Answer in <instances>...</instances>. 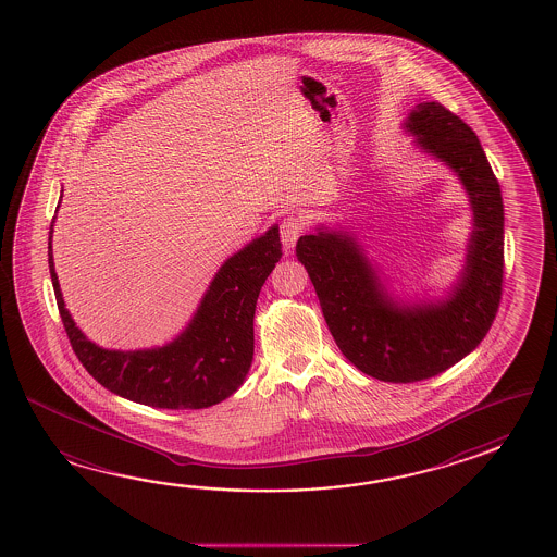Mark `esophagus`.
<instances>
[{"label": "esophagus", "mask_w": 557, "mask_h": 557, "mask_svg": "<svg viewBox=\"0 0 557 557\" xmlns=\"http://www.w3.org/2000/svg\"><path fill=\"white\" fill-rule=\"evenodd\" d=\"M305 233V223L298 216H286L281 223V238H283L284 252H290L295 249L296 240L302 237Z\"/></svg>", "instance_id": "34e87169"}]
</instances>
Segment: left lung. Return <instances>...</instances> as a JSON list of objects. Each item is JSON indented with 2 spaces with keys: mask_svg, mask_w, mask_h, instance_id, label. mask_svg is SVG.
<instances>
[{
  "mask_svg": "<svg viewBox=\"0 0 557 557\" xmlns=\"http://www.w3.org/2000/svg\"><path fill=\"white\" fill-rule=\"evenodd\" d=\"M404 129L422 153L460 178L472 207L462 271L438 300H398L355 233L319 225L296 243L334 341L358 370L384 382L432 379L484 341L504 281L502 190L480 139L436 101L408 113Z\"/></svg>",
  "mask_w": 557,
  "mask_h": 557,
  "instance_id": "1",
  "label": "left lung"
}]
</instances>
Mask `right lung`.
<instances>
[{
  "instance_id": "obj_1",
  "label": "right lung",
  "mask_w": 557,
  "mask_h": 557,
  "mask_svg": "<svg viewBox=\"0 0 557 557\" xmlns=\"http://www.w3.org/2000/svg\"><path fill=\"white\" fill-rule=\"evenodd\" d=\"M53 223L55 216L49 226L48 261L61 320L79 362L101 386L131 403L166 410L209 408L240 388L255 352L257 298L283 257L278 225L221 264L189 324L171 343L109 350L91 343L65 308L51 250Z\"/></svg>"
}]
</instances>
